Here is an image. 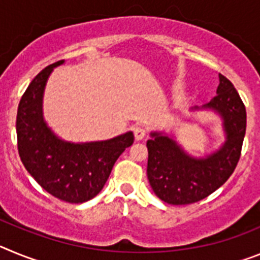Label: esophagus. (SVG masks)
Returning a JSON list of instances; mask_svg holds the SVG:
<instances>
[{"label":"esophagus","mask_w":260,"mask_h":260,"mask_svg":"<svg viewBox=\"0 0 260 260\" xmlns=\"http://www.w3.org/2000/svg\"><path fill=\"white\" fill-rule=\"evenodd\" d=\"M133 132H134L135 141H142L146 137V128L142 127V126H135Z\"/></svg>","instance_id":"obj_1"}]
</instances>
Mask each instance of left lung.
<instances>
[{"label": "left lung", "instance_id": "8db88e82", "mask_svg": "<svg viewBox=\"0 0 260 260\" xmlns=\"http://www.w3.org/2000/svg\"><path fill=\"white\" fill-rule=\"evenodd\" d=\"M217 95L207 104L191 108L211 110L221 118L225 142L219 150L195 157L173 135L151 132L147 141V177L153 192L168 204H191L207 198L226 182L236 169L246 133V109L232 82L219 74Z\"/></svg>", "mask_w": 260, "mask_h": 260}]
</instances>
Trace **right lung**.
I'll use <instances>...</instances> for the list:
<instances>
[{
    "label": "right lung",
    "instance_id": "1",
    "mask_svg": "<svg viewBox=\"0 0 260 260\" xmlns=\"http://www.w3.org/2000/svg\"><path fill=\"white\" fill-rule=\"evenodd\" d=\"M65 59L41 70L22 96L17 114L20 160L36 182L53 197L83 203L102 191L117 158L134 142L132 132L107 141H63L48 126L43 98L53 69Z\"/></svg>",
    "mask_w": 260,
    "mask_h": 260
}]
</instances>
